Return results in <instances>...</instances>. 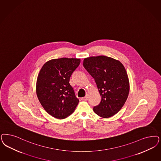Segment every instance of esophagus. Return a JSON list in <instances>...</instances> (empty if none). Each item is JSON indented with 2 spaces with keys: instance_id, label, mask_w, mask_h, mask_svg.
Wrapping results in <instances>:
<instances>
[{
  "instance_id": "obj_1",
  "label": "esophagus",
  "mask_w": 161,
  "mask_h": 161,
  "mask_svg": "<svg viewBox=\"0 0 161 161\" xmlns=\"http://www.w3.org/2000/svg\"><path fill=\"white\" fill-rule=\"evenodd\" d=\"M88 98H89V96H86L83 97V99L84 100H86H86H88Z\"/></svg>"
}]
</instances>
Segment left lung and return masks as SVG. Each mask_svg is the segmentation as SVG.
I'll return each instance as SVG.
<instances>
[{
    "mask_svg": "<svg viewBox=\"0 0 161 161\" xmlns=\"http://www.w3.org/2000/svg\"><path fill=\"white\" fill-rule=\"evenodd\" d=\"M83 66L94 78L102 100L93 108L102 118H109L121 110L127 99L130 83L122 63L106 56L84 58Z\"/></svg>",
    "mask_w": 161,
    "mask_h": 161,
    "instance_id": "1",
    "label": "left lung"
}]
</instances>
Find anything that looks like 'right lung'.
<instances>
[{
    "mask_svg": "<svg viewBox=\"0 0 161 161\" xmlns=\"http://www.w3.org/2000/svg\"><path fill=\"white\" fill-rule=\"evenodd\" d=\"M80 64V59L62 58L46 62L42 67L36 83L39 102L51 116L64 119L75 111L79 100L69 78Z\"/></svg>",
    "mask_w": 161,
    "mask_h": 161,
    "instance_id": "right-lung-1",
    "label": "right lung"
}]
</instances>
